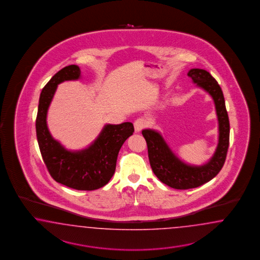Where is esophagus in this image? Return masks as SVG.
Returning <instances> with one entry per match:
<instances>
[{
    "mask_svg": "<svg viewBox=\"0 0 260 260\" xmlns=\"http://www.w3.org/2000/svg\"><path fill=\"white\" fill-rule=\"evenodd\" d=\"M146 125H147V123H146V120H145V119H136L135 122H134V129H135V133H140Z\"/></svg>",
    "mask_w": 260,
    "mask_h": 260,
    "instance_id": "obj_1",
    "label": "esophagus"
}]
</instances>
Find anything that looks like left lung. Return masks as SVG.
<instances>
[{
	"label": "left lung",
	"instance_id": "8db88e82",
	"mask_svg": "<svg viewBox=\"0 0 260 260\" xmlns=\"http://www.w3.org/2000/svg\"><path fill=\"white\" fill-rule=\"evenodd\" d=\"M192 83L213 98L218 122V142L213 156L202 165H190L178 157L163 135L152 128L142 134L148 145L150 164L158 179L177 189H193L211 181L225 163L230 139V123L224 95L215 79L205 70L191 69L188 72Z\"/></svg>",
	"mask_w": 260,
	"mask_h": 260
}]
</instances>
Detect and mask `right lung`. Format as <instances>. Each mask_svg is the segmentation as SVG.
Wrapping results in <instances>:
<instances>
[{
	"label": "right lung",
	"mask_w": 260,
	"mask_h": 260,
	"mask_svg": "<svg viewBox=\"0 0 260 260\" xmlns=\"http://www.w3.org/2000/svg\"><path fill=\"white\" fill-rule=\"evenodd\" d=\"M81 78V70L71 64L58 71L40 95L36 134L43 160L52 178L71 189L93 190L107 185L115 172L119 150L133 135L134 125L106 124L94 141L82 150H68L54 139L47 126V111L59 84Z\"/></svg>",
	"instance_id": "obj_1"
}]
</instances>
